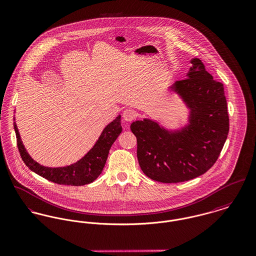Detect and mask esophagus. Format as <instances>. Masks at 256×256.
<instances>
[{
  "mask_svg": "<svg viewBox=\"0 0 256 256\" xmlns=\"http://www.w3.org/2000/svg\"><path fill=\"white\" fill-rule=\"evenodd\" d=\"M138 117V113L132 109H126L122 113V118L126 122H132Z\"/></svg>",
  "mask_w": 256,
  "mask_h": 256,
  "instance_id": "34e87169",
  "label": "esophagus"
}]
</instances>
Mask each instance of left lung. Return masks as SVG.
I'll list each match as a JSON object with an SVG mask.
<instances>
[{"label":"left lung","mask_w":256,"mask_h":256,"mask_svg":"<svg viewBox=\"0 0 256 256\" xmlns=\"http://www.w3.org/2000/svg\"><path fill=\"white\" fill-rule=\"evenodd\" d=\"M190 62L187 79L170 86L188 110L185 122L168 128L158 120L144 118L130 124L142 172L162 183L183 182L206 172L229 132L223 84L214 80L202 60Z\"/></svg>","instance_id":"left-lung-1"}]
</instances>
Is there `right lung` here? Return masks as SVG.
Instances as JSON below:
<instances>
[{
    "label": "right lung",
    "instance_id": "1",
    "mask_svg": "<svg viewBox=\"0 0 256 256\" xmlns=\"http://www.w3.org/2000/svg\"><path fill=\"white\" fill-rule=\"evenodd\" d=\"M120 118L122 116L118 115V117H116L115 120H113L103 128L94 145L79 160L68 166L52 168L40 164L29 155L20 138L14 117V128L16 134L20 156L29 170L54 183L71 186H82L90 184L101 174L106 164L109 151L113 143L122 132V128Z\"/></svg>",
    "mask_w": 256,
    "mask_h": 256
}]
</instances>
